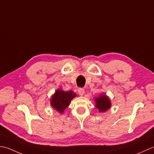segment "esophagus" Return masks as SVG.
Instances as JSON below:
<instances>
[{
	"mask_svg": "<svg viewBox=\"0 0 154 154\" xmlns=\"http://www.w3.org/2000/svg\"><path fill=\"white\" fill-rule=\"evenodd\" d=\"M78 94H79L80 95L82 96V95L84 94V89L82 88H78Z\"/></svg>",
	"mask_w": 154,
	"mask_h": 154,
	"instance_id": "obj_1",
	"label": "esophagus"
}]
</instances>
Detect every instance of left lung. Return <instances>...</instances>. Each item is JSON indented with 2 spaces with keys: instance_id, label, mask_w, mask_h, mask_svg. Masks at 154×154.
Returning a JSON list of instances; mask_svg holds the SVG:
<instances>
[{
  "instance_id": "1",
  "label": "left lung",
  "mask_w": 154,
  "mask_h": 154,
  "mask_svg": "<svg viewBox=\"0 0 154 154\" xmlns=\"http://www.w3.org/2000/svg\"><path fill=\"white\" fill-rule=\"evenodd\" d=\"M96 103V108L100 112H105L110 108V101L109 98L105 95H101L100 97L95 98Z\"/></svg>"
}]
</instances>
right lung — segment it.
Listing matches in <instances>:
<instances>
[{
	"label": "right lung",
	"instance_id": "obj_1",
	"mask_svg": "<svg viewBox=\"0 0 154 154\" xmlns=\"http://www.w3.org/2000/svg\"><path fill=\"white\" fill-rule=\"evenodd\" d=\"M75 96L76 94L71 90L64 92L63 90H58L52 96L51 106L58 112L62 113Z\"/></svg>",
	"mask_w": 154,
	"mask_h": 154
}]
</instances>
